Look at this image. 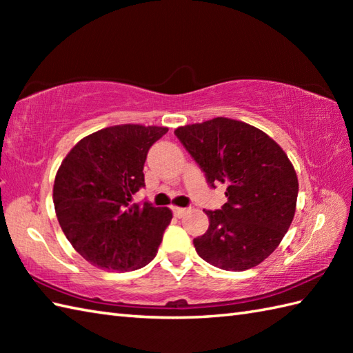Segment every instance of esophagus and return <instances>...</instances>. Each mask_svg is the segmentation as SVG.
Listing matches in <instances>:
<instances>
[{
  "mask_svg": "<svg viewBox=\"0 0 353 353\" xmlns=\"http://www.w3.org/2000/svg\"><path fill=\"white\" fill-rule=\"evenodd\" d=\"M172 212H174V215L179 216V219H181V216L186 212V209H185V208H177V206H174V208H172Z\"/></svg>",
  "mask_w": 353,
  "mask_h": 353,
  "instance_id": "esophagus-1",
  "label": "esophagus"
}]
</instances>
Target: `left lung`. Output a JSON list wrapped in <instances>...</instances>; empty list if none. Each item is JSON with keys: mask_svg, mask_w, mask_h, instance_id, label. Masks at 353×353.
I'll return each mask as SVG.
<instances>
[{"mask_svg": "<svg viewBox=\"0 0 353 353\" xmlns=\"http://www.w3.org/2000/svg\"><path fill=\"white\" fill-rule=\"evenodd\" d=\"M174 134L209 186H228L221 209L205 211L209 228L194 238L199 256L228 272L261 264L294 219L299 182L288 156L262 130L230 118L177 127Z\"/></svg>", "mask_w": 353, "mask_h": 353, "instance_id": "1", "label": "left lung"}]
</instances>
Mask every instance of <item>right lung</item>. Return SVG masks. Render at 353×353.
<instances>
[{
  "mask_svg": "<svg viewBox=\"0 0 353 353\" xmlns=\"http://www.w3.org/2000/svg\"><path fill=\"white\" fill-rule=\"evenodd\" d=\"M167 127L121 124L79 141L59 168L52 201L65 236L92 265L133 272L152 261L172 214L132 199L147 153Z\"/></svg>",
  "mask_w": 353,
  "mask_h": 353,
  "instance_id": "right-lung-1",
  "label": "right lung"
}]
</instances>
